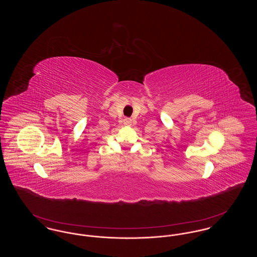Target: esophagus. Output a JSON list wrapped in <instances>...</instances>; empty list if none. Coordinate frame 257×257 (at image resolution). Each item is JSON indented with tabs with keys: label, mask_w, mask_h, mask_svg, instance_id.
I'll return each mask as SVG.
<instances>
[{
	"label": "esophagus",
	"mask_w": 257,
	"mask_h": 257,
	"mask_svg": "<svg viewBox=\"0 0 257 257\" xmlns=\"http://www.w3.org/2000/svg\"><path fill=\"white\" fill-rule=\"evenodd\" d=\"M124 124L127 125V126L132 125V119H131V118H125V119H124Z\"/></svg>",
	"instance_id": "1"
}]
</instances>
